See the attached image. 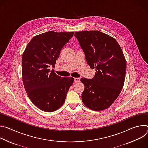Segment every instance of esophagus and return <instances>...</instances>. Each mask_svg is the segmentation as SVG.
<instances>
[{
    "instance_id": "obj_1",
    "label": "esophagus",
    "mask_w": 148,
    "mask_h": 148,
    "mask_svg": "<svg viewBox=\"0 0 148 148\" xmlns=\"http://www.w3.org/2000/svg\"><path fill=\"white\" fill-rule=\"evenodd\" d=\"M80 81L79 78H74V82H79Z\"/></svg>"
}]
</instances>
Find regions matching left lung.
<instances>
[{"label":"left lung","instance_id":"1","mask_svg":"<svg viewBox=\"0 0 148 148\" xmlns=\"http://www.w3.org/2000/svg\"><path fill=\"white\" fill-rule=\"evenodd\" d=\"M74 36L85 53L87 64L96 71L92 79H81L85 87L82 102L93 111L107 109L124 84L126 61L122 50L114 37L99 31L78 32Z\"/></svg>","mask_w":148,"mask_h":148}]
</instances>
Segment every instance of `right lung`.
Listing matches in <instances>:
<instances>
[{
  "label": "right lung",
  "mask_w": 148,
  "mask_h": 148,
  "mask_svg": "<svg viewBox=\"0 0 148 148\" xmlns=\"http://www.w3.org/2000/svg\"><path fill=\"white\" fill-rule=\"evenodd\" d=\"M74 32L49 31L34 36L22 55V80L32 103L48 112L60 108L74 82L73 77H61L50 67H54L62 48Z\"/></svg>",
  "instance_id": "add662e5"
}]
</instances>
